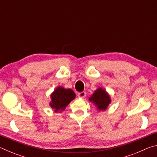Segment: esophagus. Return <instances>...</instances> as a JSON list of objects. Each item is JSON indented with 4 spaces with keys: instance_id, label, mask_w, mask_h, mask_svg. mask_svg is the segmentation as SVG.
<instances>
[{
    "instance_id": "1",
    "label": "esophagus",
    "mask_w": 157,
    "mask_h": 157,
    "mask_svg": "<svg viewBox=\"0 0 157 157\" xmlns=\"http://www.w3.org/2000/svg\"><path fill=\"white\" fill-rule=\"evenodd\" d=\"M86 93L85 91H82V92H80V93H78V96L79 98H84L85 96H86Z\"/></svg>"
}]
</instances>
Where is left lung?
I'll return each mask as SVG.
<instances>
[{"mask_svg":"<svg viewBox=\"0 0 157 157\" xmlns=\"http://www.w3.org/2000/svg\"><path fill=\"white\" fill-rule=\"evenodd\" d=\"M89 101L94 103L99 111H105L111 100L107 91L102 88H98L89 98Z\"/></svg>","mask_w":157,"mask_h":157,"instance_id":"8db88e82","label":"left lung"}]
</instances>
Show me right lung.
<instances>
[{
	"label": "right lung",
	"instance_id": "right-lung-1",
	"mask_svg": "<svg viewBox=\"0 0 157 157\" xmlns=\"http://www.w3.org/2000/svg\"><path fill=\"white\" fill-rule=\"evenodd\" d=\"M50 97V107L54 109L55 112H61L65 109L66 106H68L71 101L75 99V94L73 90L70 89H64L63 87L58 86Z\"/></svg>",
	"mask_w": 157,
	"mask_h": 157
}]
</instances>
